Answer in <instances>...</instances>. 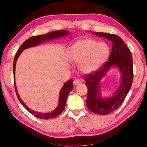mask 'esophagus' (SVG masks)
<instances>
[{
  "instance_id": "34e87169",
  "label": "esophagus",
  "mask_w": 147,
  "mask_h": 147,
  "mask_svg": "<svg viewBox=\"0 0 147 147\" xmlns=\"http://www.w3.org/2000/svg\"><path fill=\"white\" fill-rule=\"evenodd\" d=\"M81 84V81L79 79H74V81H73V84L74 86H78L79 84Z\"/></svg>"
}]
</instances>
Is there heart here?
Masks as SVG:
<instances>
[{
	"instance_id": "1",
	"label": "heart",
	"mask_w": 147,
	"mask_h": 147,
	"mask_svg": "<svg viewBox=\"0 0 147 147\" xmlns=\"http://www.w3.org/2000/svg\"><path fill=\"white\" fill-rule=\"evenodd\" d=\"M109 48L104 42L91 39H79L72 45L68 56L71 61L80 63V68L86 73H91L98 69L107 60Z\"/></svg>"
}]
</instances>
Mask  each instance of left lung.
Listing matches in <instances>:
<instances>
[{"label":"left lung","instance_id":"obj_1","mask_svg":"<svg viewBox=\"0 0 147 147\" xmlns=\"http://www.w3.org/2000/svg\"><path fill=\"white\" fill-rule=\"evenodd\" d=\"M97 36L104 37L112 42L110 55L107 63L99 70L85 77L88 88L86 106L89 110L99 115H107L119 108L127 95L133 81V63L131 52L120 37L104 32H91ZM115 66L121 74L117 91L108 98L102 97L100 81L111 67Z\"/></svg>","mask_w":147,"mask_h":147}]
</instances>
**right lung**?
Instances as JSON below:
<instances>
[{"mask_svg":"<svg viewBox=\"0 0 147 147\" xmlns=\"http://www.w3.org/2000/svg\"><path fill=\"white\" fill-rule=\"evenodd\" d=\"M69 34V32L67 30H56L53 31L49 33L44 35H39L38 36H32L31 38H28V39L24 42V43L21 45V46L20 47L19 49V51L17 52L16 56L14 58L13 61V76H14V81H15V73H16V62L17 59L20 56V54L22 53L24 49H26L30 47H35L38 45L43 43L45 41L51 40V39H56L61 38L63 36H67ZM15 83V89H16V92L17 96V98L23 105L25 107L26 109L28 110L30 113H32V115H34L36 117L42 119H49L54 118L59 115L62 111H63V109L65 107L66 101H67V97L68 94L70 93V91L73 89V79L69 80V81L66 82L65 83L63 84V87L61 89L60 93H59V103L58 105L57 106V108L54 109V111H51L49 113H39L37 112V111H34L32 109H30L28 106H27L23 102V101L22 100V99L20 98V96L18 94V92L17 90V87L16 82H14Z\"/></svg>","mask_w":147,"mask_h":147,"instance_id":"1","label":"right lung"}]
</instances>
